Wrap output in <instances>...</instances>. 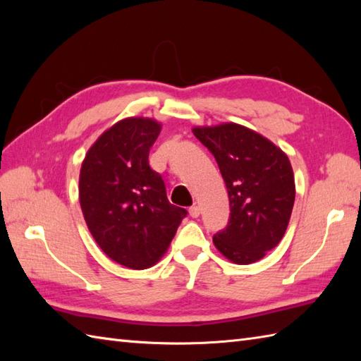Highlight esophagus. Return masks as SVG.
I'll use <instances>...</instances> for the list:
<instances>
[{"label":"esophagus","instance_id":"obj_1","mask_svg":"<svg viewBox=\"0 0 361 361\" xmlns=\"http://www.w3.org/2000/svg\"><path fill=\"white\" fill-rule=\"evenodd\" d=\"M189 214H190V217L197 219L198 216H200V206H197V204L190 206V208H189Z\"/></svg>","mask_w":361,"mask_h":361}]
</instances>
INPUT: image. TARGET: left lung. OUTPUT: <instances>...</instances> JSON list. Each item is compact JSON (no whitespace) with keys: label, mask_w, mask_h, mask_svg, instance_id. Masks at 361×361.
Here are the masks:
<instances>
[{"label":"left lung","mask_w":361,"mask_h":361,"mask_svg":"<svg viewBox=\"0 0 361 361\" xmlns=\"http://www.w3.org/2000/svg\"><path fill=\"white\" fill-rule=\"evenodd\" d=\"M192 132L216 158L228 189L231 212L226 228L214 234V245L234 264L256 262L288 226L295 203L288 157L262 135L233 122Z\"/></svg>","instance_id":"obj_1"}]
</instances>
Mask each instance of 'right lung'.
Wrapping results in <instances>:
<instances>
[{"mask_svg":"<svg viewBox=\"0 0 361 361\" xmlns=\"http://www.w3.org/2000/svg\"><path fill=\"white\" fill-rule=\"evenodd\" d=\"M161 132L157 121H119L91 145L80 169V208L90 233L106 256L132 270L164 255L188 216L169 203L164 180L149 164Z\"/></svg>","mask_w":361,"mask_h":361,"instance_id":"right-lung-1","label":"right lung"}]
</instances>
